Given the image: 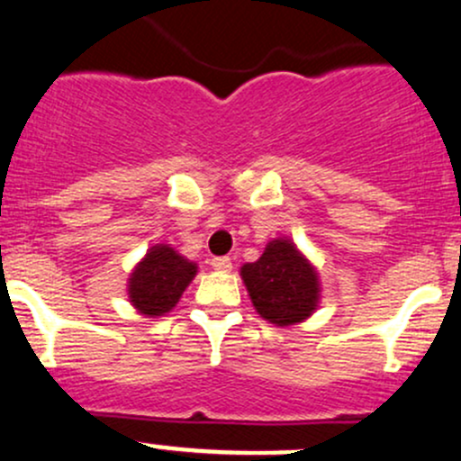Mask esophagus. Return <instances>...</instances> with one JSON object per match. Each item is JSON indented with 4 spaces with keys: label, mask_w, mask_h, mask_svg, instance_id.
<instances>
[{
    "label": "esophagus",
    "mask_w": 461,
    "mask_h": 461,
    "mask_svg": "<svg viewBox=\"0 0 461 461\" xmlns=\"http://www.w3.org/2000/svg\"><path fill=\"white\" fill-rule=\"evenodd\" d=\"M212 267H214L216 271H231V260L227 256H221V258H212Z\"/></svg>",
    "instance_id": "esophagus-1"
}]
</instances>
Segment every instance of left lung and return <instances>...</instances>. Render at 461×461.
Segmentation results:
<instances>
[{"instance_id":"left-lung-1","label":"left lung","mask_w":461,"mask_h":461,"mask_svg":"<svg viewBox=\"0 0 461 461\" xmlns=\"http://www.w3.org/2000/svg\"><path fill=\"white\" fill-rule=\"evenodd\" d=\"M256 312L276 326L302 323L320 304V276L291 239L267 242L265 254L240 267Z\"/></svg>"}]
</instances>
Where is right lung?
Instances as JSON below:
<instances>
[{
    "instance_id": "add662e5",
    "label": "right lung",
    "mask_w": 461,
    "mask_h": 461,
    "mask_svg": "<svg viewBox=\"0 0 461 461\" xmlns=\"http://www.w3.org/2000/svg\"><path fill=\"white\" fill-rule=\"evenodd\" d=\"M194 276V262L170 245H153L129 276V302L140 315L161 317L173 311Z\"/></svg>"
}]
</instances>
